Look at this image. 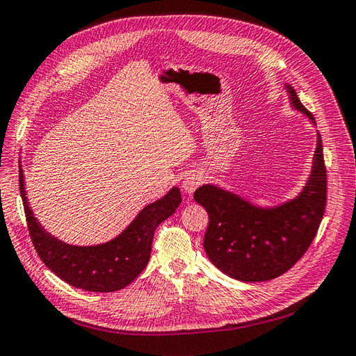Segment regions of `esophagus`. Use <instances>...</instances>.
<instances>
[{"label":"esophagus","instance_id":"34e87169","mask_svg":"<svg viewBox=\"0 0 356 356\" xmlns=\"http://www.w3.org/2000/svg\"><path fill=\"white\" fill-rule=\"evenodd\" d=\"M202 181H204V177H202L201 173H198V172L188 173V175H187V177L184 178V181H183L184 191H186L187 193H193L195 188L200 187V186L202 184Z\"/></svg>","mask_w":356,"mask_h":356}]
</instances>
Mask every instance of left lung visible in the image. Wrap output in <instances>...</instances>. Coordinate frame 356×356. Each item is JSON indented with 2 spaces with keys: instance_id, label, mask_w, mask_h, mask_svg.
Masks as SVG:
<instances>
[{
  "instance_id": "obj_1",
  "label": "left lung",
  "mask_w": 356,
  "mask_h": 356,
  "mask_svg": "<svg viewBox=\"0 0 356 356\" xmlns=\"http://www.w3.org/2000/svg\"><path fill=\"white\" fill-rule=\"evenodd\" d=\"M292 104L315 121L287 86ZM193 198L209 213L204 250L209 259L239 281H269L298 263L316 236L327 204V170L318 134L314 170L296 200L259 209L216 186H201Z\"/></svg>"
}]
</instances>
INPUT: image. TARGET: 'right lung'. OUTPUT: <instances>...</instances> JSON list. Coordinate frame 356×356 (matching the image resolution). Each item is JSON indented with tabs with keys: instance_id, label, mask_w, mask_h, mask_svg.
I'll return each instance as SVG.
<instances>
[{
	"instance_id": "add662e5",
	"label": "right lung",
	"mask_w": 356,
	"mask_h": 356,
	"mask_svg": "<svg viewBox=\"0 0 356 356\" xmlns=\"http://www.w3.org/2000/svg\"><path fill=\"white\" fill-rule=\"evenodd\" d=\"M19 192L29 235L42 263L67 284L103 293L124 289L144 270L149 263L156 227L181 204L179 188L173 187L164 198L144 207L134 222L112 241L78 248L58 241L40 226L29 207L21 169Z\"/></svg>"
}]
</instances>
